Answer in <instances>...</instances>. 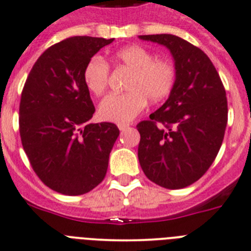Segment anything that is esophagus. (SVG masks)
<instances>
[{
  "mask_svg": "<svg viewBox=\"0 0 251 251\" xmlns=\"http://www.w3.org/2000/svg\"><path fill=\"white\" fill-rule=\"evenodd\" d=\"M128 124H119V125H117V127H119V130L120 131H124V130H126V128H128Z\"/></svg>",
  "mask_w": 251,
  "mask_h": 251,
  "instance_id": "obj_1",
  "label": "esophagus"
}]
</instances>
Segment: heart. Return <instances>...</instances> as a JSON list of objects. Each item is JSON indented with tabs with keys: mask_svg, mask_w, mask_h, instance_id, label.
I'll list each match as a JSON object with an SVG mask.
<instances>
[{
	"mask_svg": "<svg viewBox=\"0 0 251 251\" xmlns=\"http://www.w3.org/2000/svg\"><path fill=\"white\" fill-rule=\"evenodd\" d=\"M117 67L128 70L125 94L109 95L101 101L99 115L111 123H130L151 102L168 98L176 83V67L168 58H156L145 47L132 45L114 55ZM110 69L101 57H94L83 70V82L91 94L100 96L109 83Z\"/></svg>",
	"mask_w": 251,
	"mask_h": 251,
	"instance_id": "b5f03b06",
	"label": "heart"
}]
</instances>
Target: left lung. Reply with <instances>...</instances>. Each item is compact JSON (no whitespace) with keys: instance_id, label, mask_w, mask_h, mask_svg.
<instances>
[{"instance_id":"obj_1","label":"left lung","mask_w":251,"mask_h":251,"mask_svg":"<svg viewBox=\"0 0 251 251\" xmlns=\"http://www.w3.org/2000/svg\"><path fill=\"white\" fill-rule=\"evenodd\" d=\"M165 46L176 67V83L168 100L137 124L140 166L148 179L165 189L198 181L218 155L227 124L223 82L206 53L177 36H139Z\"/></svg>"}]
</instances>
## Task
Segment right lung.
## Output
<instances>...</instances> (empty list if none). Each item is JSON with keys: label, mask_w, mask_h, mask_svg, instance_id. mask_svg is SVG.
<instances>
[{"label": "right lung", "mask_w": 251, "mask_h": 251, "mask_svg": "<svg viewBox=\"0 0 251 251\" xmlns=\"http://www.w3.org/2000/svg\"><path fill=\"white\" fill-rule=\"evenodd\" d=\"M114 38L75 36L47 49L22 90L20 135L31 166L46 186L82 195L103 180L120 131L90 124L95 106L83 82L92 56Z\"/></svg>", "instance_id": "1"}]
</instances>
